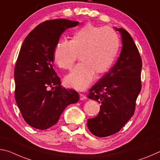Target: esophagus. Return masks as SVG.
Segmentation results:
<instances>
[{"instance_id": "1", "label": "esophagus", "mask_w": 160, "mask_h": 160, "mask_svg": "<svg viewBox=\"0 0 160 160\" xmlns=\"http://www.w3.org/2000/svg\"><path fill=\"white\" fill-rule=\"evenodd\" d=\"M80 96V100H86V96L84 95V94H82V93H80L79 94Z\"/></svg>"}]
</instances>
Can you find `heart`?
Returning a JSON list of instances; mask_svg holds the SVG:
<instances>
[{
	"mask_svg": "<svg viewBox=\"0 0 160 160\" xmlns=\"http://www.w3.org/2000/svg\"><path fill=\"white\" fill-rule=\"evenodd\" d=\"M120 48L119 36L113 29L88 22L75 31L70 41H59L53 57L59 67L69 69L78 63L65 77L67 86L83 91L92 83L95 73L102 74L112 66Z\"/></svg>",
	"mask_w": 160,
	"mask_h": 160,
	"instance_id": "b5f03b06",
	"label": "heart"
}]
</instances>
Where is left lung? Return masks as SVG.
<instances>
[{"label":"left lung","mask_w":160,"mask_h":160,"mask_svg":"<svg viewBox=\"0 0 160 160\" xmlns=\"http://www.w3.org/2000/svg\"><path fill=\"white\" fill-rule=\"evenodd\" d=\"M115 28L121 34L120 57L87 96L101 104L98 116L87 122L91 132L100 138L118 132L131 118L141 91L142 64L139 51L128 31Z\"/></svg>","instance_id":"obj_1"}]
</instances>
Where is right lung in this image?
<instances>
[{
  "instance_id": "obj_1",
  "label": "right lung",
  "mask_w": 160,
  "mask_h": 160,
  "mask_svg": "<svg viewBox=\"0 0 160 160\" xmlns=\"http://www.w3.org/2000/svg\"><path fill=\"white\" fill-rule=\"evenodd\" d=\"M78 23L67 19L47 20L29 33L20 48L14 72L15 98L25 122L37 129L55 125L65 108L79 100L77 91L62 87L52 66L61 35Z\"/></svg>"
}]
</instances>
